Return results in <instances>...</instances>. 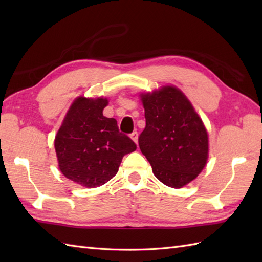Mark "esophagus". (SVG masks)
I'll return each mask as SVG.
<instances>
[{
	"label": "esophagus",
	"mask_w": 262,
	"mask_h": 262,
	"mask_svg": "<svg viewBox=\"0 0 262 262\" xmlns=\"http://www.w3.org/2000/svg\"><path fill=\"white\" fill-rule=\"evenodd\" d=\"M130 138L137 144V141H138V134H137V132H133L132 134H130Z\"/></svg>",
	"instance_id": "esophagus-1"
}]
</instances>
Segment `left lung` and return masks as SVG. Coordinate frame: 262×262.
Returning a JSON list of instances; mask_svg holds the SVG:
<instances>
[{
  "mask_svg": "<svg viewBox=\"0 0 262 262\" xmlns=\"http://www.w3.org/2000/svg\"><path fill=\"white\" fill-rule=\"evenodd\" d=\"M146 126L138 137L142 153L158 179L181 188L196 179L208 159V134L179 89L165 85L142 93Z\"/></svg>",
  "mask_w": 262,
  "mask_h": 262,
  "instance_id": "obj_1",
  "label": "left lung"
}]
</instances>
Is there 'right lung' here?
<instances>
[{"label": "right lung", "instance_id": "obj_1", "mask_svg": "<svg viewBox=\"0 0 262 262\" xmlns=\"http://www.w3.org/2000/svg\"><path fill=\"white\" fill-rule=\"evenodd\" d=\"M107 104L105 98L75 99L55 137L59 170L82 187L96 188L113 179L124 155L136 149L117 120L103 116Z\"/></svg>", "mask_w": 262, "mask_h": 262}]
</instances>
